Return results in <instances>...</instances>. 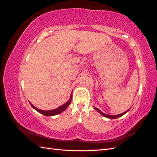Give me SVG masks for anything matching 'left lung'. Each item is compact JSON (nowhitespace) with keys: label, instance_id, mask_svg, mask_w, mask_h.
<instances>
[{"label":"left lung","instance_id":"8db88e82","mask_svg":"<svg viewBox=\"0 0 157 157\" xmlns=\"http://www.w3.org/2000/svg\"><path fill=\"white\" fill-rule=\"evenodd\" d=\"M94 108L95 110H96L98 113H100L102 116L105 117H106V118H110V119H115V118H118V117H122V115H125V114H126L128 111H129V110L131 109V108H130L129 109H128V110H127L126 111H125V112H124V113H121V114H119V115H107V114H105V113H103V112H101L100 110H99V109H98V108L94 106Z\"/></svg>","mask_w":157,"mask_h":157}]
</instances>
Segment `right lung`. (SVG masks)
<instances>
[{
	"mask_svg": "<svg viewBox=\"0 0 157 157\" xmlns=\"http://www.w3.org/2000/svg\"><path fill=\"white\" fill-rule=\"evenodd\" d=\"M72 93H73V91L72 92H71V94L70 96V98L69 100L66 102L65 103H64L63 105L59 106V107L56 108L55 109H52V110H48V111H45V110H42V109H39L36 108V107H35L34 105H33L32 103H30V105H31V107L35 109V110H36L37 112H39V113H41L42 114V115H44V116H46V117H50V116H55V115H58V114H60L62 112H63L66 109H67L68 107V106L70 105V103L71 102V100H72Z\"/></svg>",
	"mask_w": 157,
	"mask_h": 157,
	"instance_id": "1",
	"label": "right lung"
}]
</instances>
